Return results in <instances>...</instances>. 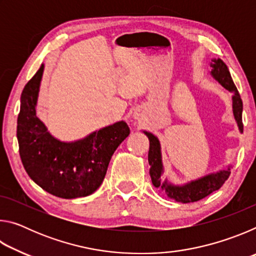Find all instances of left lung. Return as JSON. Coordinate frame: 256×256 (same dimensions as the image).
Instances as JSON below:
<instances>
[{
	"label": "left lung",
	"mask_w": 256,
	"mask_h": 256,
	"mask_svg": "<svg viewBox=\"0 0 256 256\" xmlns=\"http://www.w3.org/2000/svg\"><path fill=\"white\" fill-rule=\"evenodd\" d=\"M211 71L210 74L216 81H218L224 89L232 92V114L237 123L238 130L242 133V102L238 94L235 84L232 79L230 72H229L226 64L220 58H212L210 62ZM149 138V152L148 162L150 164L149 174L151 182L156 188L162 190L166 196L180 203H190L201 200L211 194L214 190L222 188V184L228 180L230 175L232 164H228L224 170H218L216 172H210L200 178L190 180L184 184H175L168 178L164 180L162 174L164 172L162 156V146H160L159 138L148 131H142Z\"/></svg>",
	"instance_id": "left-lung-1"
}]
</instances>
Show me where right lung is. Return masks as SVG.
Masks as SVG:
<instances>
[{"mask_svg": "<svg viewBox=\"0 0 256 256\" xmlns=\"http://www.w3.org/2000/svg\"><path fill=\"white\" fill-rule=\"evenodd\" d=\"M44 68L42 64L21 94L16 126L21 162L46 192L62 198L88 196L102 185L112 156L130 128L120 120L76 141L52 136L36 112Z\"/></svg>", "mask_w": 256, "mask_h": 256, "instance_id": "1", "label": "right lung"}]
</instances>
